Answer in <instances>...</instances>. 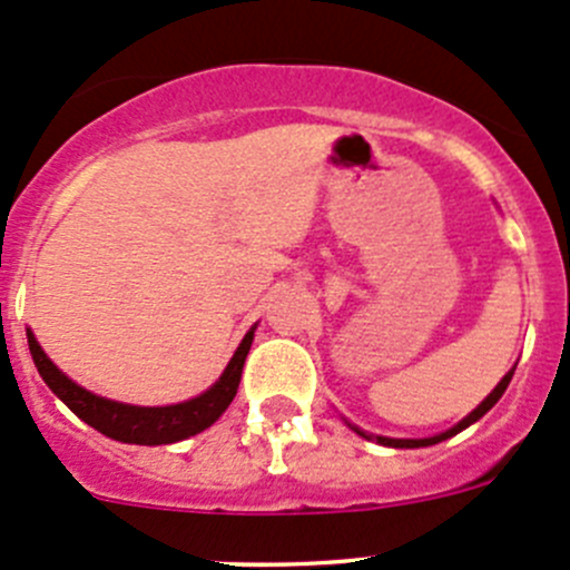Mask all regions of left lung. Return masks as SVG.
Listing matches in <instances>:
<instances>
[{
  "mask_svg": "<svg viewBox=\"0 0 570 570\" xmlns=\"http://www.w3.org/2000/svg\"><path fill=\"white\" fill-rule=\"evenodd\" d=\"M513 372H515V366H513V370L508 372V375L502 377V381L497 383V389H493V392L488 394L485 400H482L480 405H476L474 411L469 413V416H463L461 422L455 424V428L444 430V433H439V435H430V439H389V435H372V433H366V430H361V428H355V424H350L347 419H344V422H347V428H350V430H355V433H358L361 439L375 441V444H381V446H394V450H419V446H433V444H441V441L452 439V435H458V433H461V430L471 428V424H474V422H480V419L485 416V413L491 411V407L497 405L499 400H502L504 389H508V386H510V381H513Z\"/></svg>",
  "mask_w": 570,
  "mask_h": 570,
  "instance_id": "left-lung-1",
  "label": "left lung"
}]
</instances>
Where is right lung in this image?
<instances>
[{
    "mask_svg": "<svg viewBox=\"0 0 570 570\" xmlns=\"http://www.w3.org/2000/svg\"><path fill=\"white\" fill-rule=\"evenodd\" d=\"M253 333H256V325L245 333L239 347L234 350L228 366L223 370V375L217 377L204 394L193 396V400L176 402V405L154 407L107 400V396H99L88 392L85 386H79V383H73L71 377H68L66 372L57 370L55 361L43 353V347H40L36 333H32L30 327H27V344H30L32 361H36L46 386L60 396L85 424L99 430L107 439L120 441V444L163 446L176 444V441L189 439V435L204 433L206 428H212V424L226 413V407L232 405V400L237 396L245 358H248V350L253 344Z\"/></svg>",
    "mask_w": 570,
    "mask_h": 570,
    "instance_id": "obj_1",
    "label": "right lung"
}]
</instances>
